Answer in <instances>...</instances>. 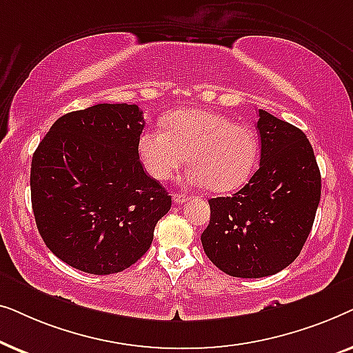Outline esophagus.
<instances>
[{
    "label": "esophagus",
    "mask_w": 353,
    "mask_h": 353,
    "mask_svg": "<svg viewBox=\"0 0 353 353\" xmlns=\"http://www.w3.org/2000/svg\"><path fill=\"white\" fill-rule=\"evenodd\" d=\"M188 201V196L185 194H173V202L175 204H183V202Z\"/></svg>",
    "instance_id": "obj_1"
}]
</instances>
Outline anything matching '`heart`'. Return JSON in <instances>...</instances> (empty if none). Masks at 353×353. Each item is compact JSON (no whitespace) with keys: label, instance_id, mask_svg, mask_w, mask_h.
Returning a JSON list of instances; mask_svg holds the SVG:
<instances>
[{"label":"heart","instance_id":"obj_1","mask_svg":"<svg viewBox=\"0 0 353 353\" xmlns=\"http://www.w3.org/2000/svg\"><path fill=\"white\" fill-rule=\"evenodd\" d=\"M165 132L146 128L139 134L138 154L156 180H167L186 161V183L234 191L248 183L259 161V139L249 127L209 110H181L163 117Z\"/></svg>","mask_w":353,"mask_h":353}]
</instances>
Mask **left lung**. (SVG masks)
<instances>
[{"instance_id":"left-lung-1","label":"left lung","mask_w":353,"mask_h":353,"mask_svg":"<svg viewBox=\"0 0 353 353\" xmlns=\"http://www.w3.org/2000/svg\"><path fill=\"white\" fill-rule=\"evenodd\" d=\"M260 167L243 190L209 201L201 234L210 262L230 276L263 278L291 265L305 244L321 175L305 133L259 110Z\"/></svg>"}]
</instances>
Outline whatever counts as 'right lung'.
<instances>
[{"mask_svg":"<svg viewBox=\"0 0 353 353\" xmlns=\"http://www.w3.org/2000/svg\"><path fill=\"white\" fill-rule=\"evenodd\" d=\"M143 110L96 104L57 119L32 159V209L48 249L80 272L112 274L151 248L172 197L138 154Z\"/></svg>","mask_w":353,"mask_h":353,"instance_id":"right-lung-1","label":"right lung"}]
</instances>
